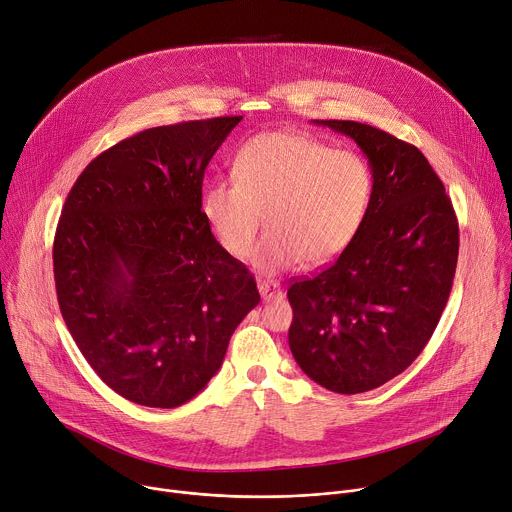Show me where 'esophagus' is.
Masks as SVG:
<instances>
[{
  "instance_id": "34e87169",
  "label": "esophagus",
  "mask_w": 512,
  "mask_h": 512,
  "mask_svg": "<svg viewBox=\"0 0 512 512\" xmlns=\"http://www.w3.org/2000/svg\"><path fill=\"white\" fill-rule=\"evenodd\" d=\"M258 291L264 301H276L282 297V289L276 280H258Z\"/></svg>"
}]
</instances>
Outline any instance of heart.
<instances>
[{"mask_svg": "<svg viewBox=\"0 0 512 512\" xmlns=\"http://www.w3.org/2000/svg\"><path fill=\"white\" fill-rule=\"evenodd\" d=\"M234 181L215 179L201 209L221 248L244 260L262 227L256 266L276 272L325 264L358 236L374 191L370 164L352 150L295 132H268L242 146Z\"/></svg>", "mask_w": 512, "mask_h": 512, "instance_id": "heart-1", "label": "heart"}]
</instances>
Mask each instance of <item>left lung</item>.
Instances as JSON below:
<instances>
[{
  "label": "left lung",
  "mask_w": 512,
  "mask_h": 512,
  "mask_svg": "<svg viewBox=\"0 0 512 512\" xmlns=\"http://www.w3.org/2000/svg\"><path fill=\"white\" fill-rule=\"evenodd\" d=\"M366 154L374 191L364 225L327 268L293 278L289 346L327 390L358 394L405 372L447 305L460 250L451 199L423 152L350 120H315Z\"/></svg>",
  "instance_id": "left-lung-1"
}]
</instances>
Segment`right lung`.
<instances>
[{
  "label": "right lung",
  "instance_id": "obj_1",
  "mask_svg": "<svg viewBox=\"0 0 512 512\" xmlns=\"http://www.w3.org/2000/svg\"><path fill=\"white\" fill-rule=\"evenodd\" d=\"M242 116L158 126L93 158L67 195L52 266L63 319L95 374L156 409L191 401L260 303L201 211L205 168Z\"/></svg>",
  "mask_w": 512,
  "mask_h": 512
}]
</instances>
